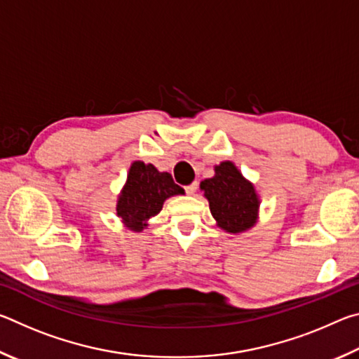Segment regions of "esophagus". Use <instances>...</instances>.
<instances>
[{
    "label": "esophagus",
    "mask_w": 359,
    "mask_h": 359,
    "mask_svg": "<svg viewBox=\"0 0 359 359\" xmlns=\"http://www.w3.org/2000/svg\"><path fill=\"white\" fill-rule=\"evenodd\" d=\"M196 190H198V182H193V184L185 187L187 194H194V191H196Z\"/></svg>",
    "instance_id": "esophagus-1"
}]
</instances>
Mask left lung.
I'll return each mask as SVG.
<instances>
[{
	"label": "left lung",
	"instance_id": "1",
	"mask_svg": "<svg viewBox=\"0 0 359 359\" xmlns=\"http://www.w3.org/2000/svg\"><path fill=\"white\" fill-rule=\"evenodd\" d=\"M199 187L208 198L217 226L226 233H244L257 223L259 210L257 190L234 163L222 161L215 166L214 177L203 180Z\"/></svg>",
	"mask_w": 359,
	"mask_h": 359
}]
</instances>
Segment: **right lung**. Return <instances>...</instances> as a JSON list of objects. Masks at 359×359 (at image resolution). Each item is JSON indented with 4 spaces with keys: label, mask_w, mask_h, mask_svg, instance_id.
Returning <instances> with one entry per match:
<instances>
[{
    "label": "right lung",
    "mask_w": 359,
    "mask_h": 359,
    "mask_svg": "<svg viewBox=\"0 0 359 359\" xmlns=\"http://www.w3.org/2000/svg\"><path fill=\"white\" fill-rule=\"evenodd\" d=\"M184 194V188L174 184L169 172H160L154 165L135 161L117 201V217L126 228L141 231L149 218L160 214L168 198Z\"/></svg>",
    "instance_id": "right-lung-1"
}]
</instances>
